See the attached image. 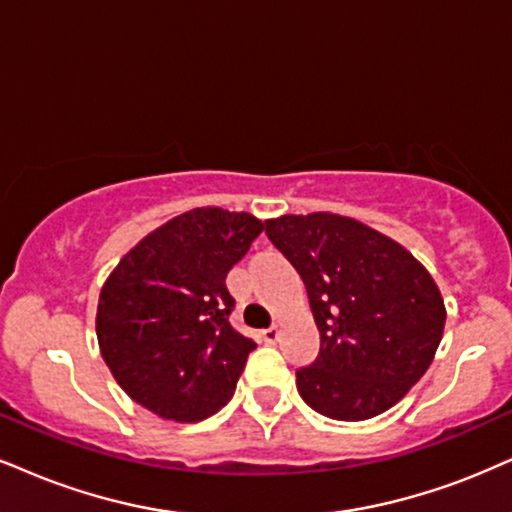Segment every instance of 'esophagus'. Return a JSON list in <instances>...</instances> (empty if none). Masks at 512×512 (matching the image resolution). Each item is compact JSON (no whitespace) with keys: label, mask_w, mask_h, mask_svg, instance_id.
Masks as SVG:
<instances>
[{"label":"esophagus","mask_w":512,"mask_h":512,"mask_svg":"<svg viewBox=\"0 0 512 512\" xmlns=\"http://www.w3.org/2000/svg\"><path fill=\"white\" fill-rule=\"evenodd\" d=\"M280 327H277V325H273V327H268V330H263V334H261V337H263V342H266V344H275L277 342V339H280Z\"/></svg>","instance_id":"1"}]
</instances>
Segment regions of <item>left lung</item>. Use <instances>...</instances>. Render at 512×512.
<instances>
[{"mask_svg":"<svg viewBox=\"0 0 512 512\" xmlns=\"http://www.w3.org/2000/svg\"><path fill=\"white\" fill-rule=\"evenodd\" d=\"M266 235L304 280L320 332L296 389L313 410L358 422L396 406L439 349L446 306L406 246L339 213L266 220Z\"/></svg>","mask_w":512,"mask_h":512,"instance_id":"8db88e82","label":"left lung"}]
</instances>
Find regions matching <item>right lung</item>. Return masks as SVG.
Returning a JSON list of instances; mask_svg holds the SVG:
<instances>
[{
  "instance_id": "right-lung-1",
  "label": "right lung",
  "mask_w": 512,
  "mask_h": 512,
  "mask_svg": "<svg viewBox=\"0 0 512 512\" xmlns=\"http://www.w3.org/2000/svg\"><path fill=\"white\" fill-rule=\"evenodd\" d=\"M263 223L218 206L192 208L140 239L106 277L97 342L121 389L175 422H199L235 394L251 339L232 330L225 287Z\"/></svg>"
}]
</instances>
